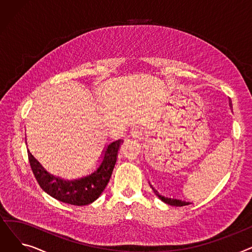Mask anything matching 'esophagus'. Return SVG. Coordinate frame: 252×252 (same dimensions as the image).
Returning a JSON list of instances; mask_svg holds the SVG:
<instances>
[{"label":"esophagus","mask_w":252,"mask_h":252,"mask_svg":"<svg viewBox=\"0 0 252 252\" xmlns=\"http://www.w3.org/2000/svg\"><path fill=\"white\" fill-rule=\"evenodd\" d=\"M130 136L133 137V138H136V139L141 140V139H143V136H144L143 130H142L141 128H139V127H136V128H134V129H131Z\"/></svg>","instance_id":"obj_1"}]
</instances>
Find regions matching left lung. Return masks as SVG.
<instances>
[{
    "label": "left lung",
    "mask_w": 252,
    "mask_h": 252,
    "mask_svg": "<svg viewBox=\"0 0 252 252\" xmlns=\"http://www.w3.org/2000/svg\"><path fill=\"white\" fill-rule=\"evenodd\" d=\"M152 189H153V188H152ZM153 191H154V193H155L158 197H159V199H161L163 202H165V203H167V204H169V205H174V206H185V205H189V204H190V202L182 201V200H180V199H174V198H168V197H164V196H162V195H159L155 189H153Z\"/></svg>",
    "instance_id": "1"
}]
</instances>
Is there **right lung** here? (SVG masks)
<instances>
[{
  "mask_svg": "<svg viewBox=\"0 0 252 252\" xmlns=\"http://www.w3.org/2000/svg\"><path fill=\"white\" fill-rule=\"evenodd\" d=\"M122 141L109 144L103 156L100 166L91 175L77 180H63L49 174L29 151V160L32 173L46 193L55 199L72 205H88L94 202L104 191L110 180L117 159Z\"/></svg>",
  "mask_w": 252,
  "mask_h": 252,
  "instance_id": "add662e5",
  "label": "right lung"
}]
</instances>
